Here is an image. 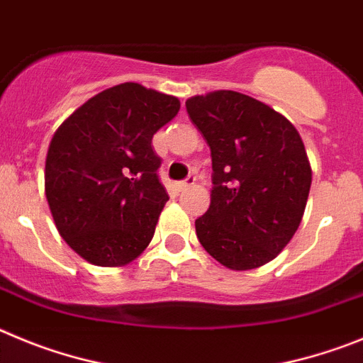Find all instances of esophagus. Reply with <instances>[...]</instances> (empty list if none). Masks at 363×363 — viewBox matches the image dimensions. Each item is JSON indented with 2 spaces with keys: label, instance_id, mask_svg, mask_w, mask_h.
<instances>
[{
  "label": "esophagus",
  "instance_id": "1",
  "mask_svg": "<svg viewBox=\"0 0 363 363\" xmlns=\"http://www.w3.org/2000/svg\"><path fill=\"white\" fill-rule=\"evenodd\" d=\"M195 181H197V179H195L194 175H189V177L186 179V181L177 182V184H175V188H177L179 191H184V189H188L189 186H194V184H195Z\"/></svg>",
  "mask_w": 363,
  "mask_h": 363
}]
</instances>
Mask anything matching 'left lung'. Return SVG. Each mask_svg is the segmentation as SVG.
<instances>
[{
    "label": "left lung",
    "mask_w": 363,
    "mask_h": 363,
    "mask_svg": "<svg viewBox=\"0 0 363 363\" xmlns=\"http://www.w3.org/2000/svg\"><path fill=\"white\" fill-rule=\"evenodd\" d=\"M186 110L211 150L210 208L195 220L199 242L235 271L273 260L302 222L311 166L295 126L244 94L189 97Z\"/></svg>",
    "instance_id": "obj_1"
}]
</instances>
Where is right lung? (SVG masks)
<instances>
[{
  "mask_svg": "<svg viewBox=\"0 0 363 363\" xmlns=\"http://www.w3.org/2000/svg\"><path fill=\"white\" fill-rule=\"evenodd\" d=\"M179 108L177 97L123 83L55 130L45 195L65 242L90 264L126 266L148 247L168 201L152 139Z\"/></svg>",
  "mask_w": 363,
  "mask_h": 363,
  "instance_id": "add662e5",
  "label": "right lung"
}]
</instances>
